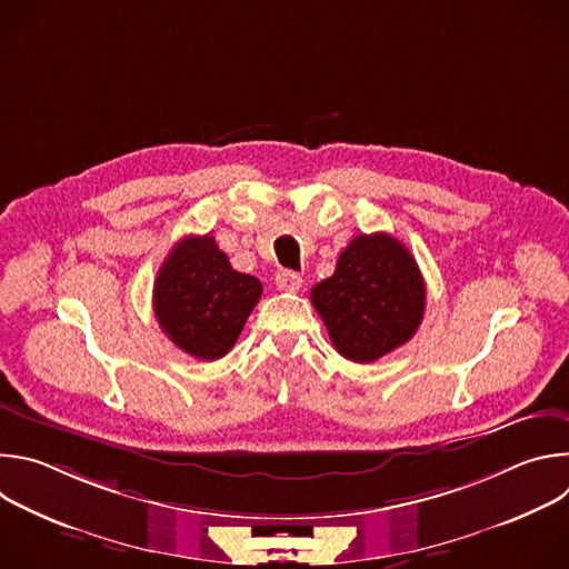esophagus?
Instances as JSON below:
<instances>
[{"mask_svg":"<svg viewBox=\"0 0 569 569\" xmlns=\"http://www.w3.org/2000/svg\"><path fill=\"white\" fill-rule=\"evenodd\" d=\"M274 281H277V288L283 290V292H297L301 288V283H303V279L297 272H292V270L277 272Z\"/></svg>","mask_w":569,"mask_h":569,"instance_id":"esophagus-1","label":"esophagus"}]
</instances>
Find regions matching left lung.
<instances>
[{
    "mask_svg": "<svg viewBox=\"0 0 569 569\" xmlns=\"http://www.w3.org/2000/svg\"><path fill=\"white\" fill-rule=\"evenodd\" d=\"M310 301L340 356L367 365L408 342L423 319L426 283L400 240L360 233L342 250L333 277Z\"/></svg>",
    "mask_w": 569,
    "mask_h": 569,
    "instance_id": "obj_1",
    "label": "left lung"
}]
</instances>
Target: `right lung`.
Segmentation results:
<instances>
[{
  "label": "right lung",
  "mask_w": 569,
  "mask_h": 569,
  "mask_svg": "<svg viewBox=\"0 0 569 569\" xmlns=\"http://www.w3.org/2000/svg\"><path fill=\"white\" fill-rule=\"evenodd\" d=\"M261 292L257 277L231 268L213 236H187L157 272L152 308L176 347L218 360L236 345Z\"/></svg>",
  "instance_id": "right-lung-1"
}]
</instances>
